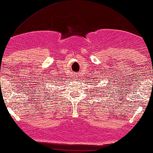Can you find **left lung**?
Instances as JSON below:
<instances>
[{
    "instance_id": "8db88e82",
    "label": "left lung",
    "mask_w": 153,
    "mask_h": 153,
    "mask_svg": "<svg viewBox=\"0 0 153 153\" xmlns=\"http://www.w3.org/2000/svg\"><path fill=\"white\" fill-rule=\"evenodd\" d=\"M97 92H99V93H104V91H103V90L102 91V89H101V90H98Z\"/></svg>"
}]
</instances>
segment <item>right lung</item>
I'll list each match as a JSON object with an SVG mask.
<instances>
[{"mask_svg":"<svg viewBox=\"0 0 153 153\" xmlns=\"http://www.w3.org/2000/svg\"><path fill=\"white\" fill-rule=\"evenodd\" d=\"M56 85H57V84H56Z\"/></svg>","mask_w":153,"mask_h":153,"instance_id":"add662e5","label":"right lung"}]
</instances>
